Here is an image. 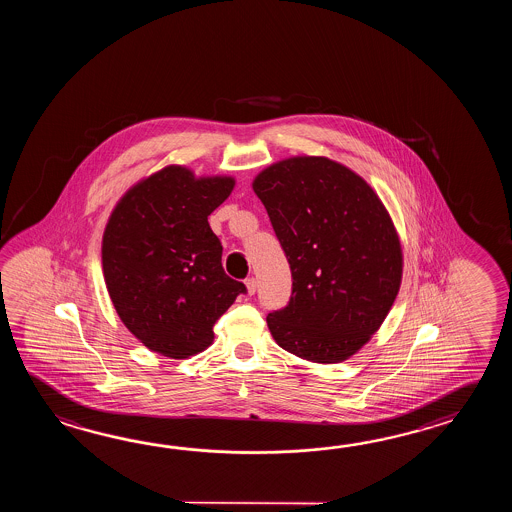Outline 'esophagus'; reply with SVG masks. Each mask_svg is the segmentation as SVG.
Here are the masks:
<instances>
[{
	"mask_svg": "<svg viewBox=\"0 0 512 512\" xmlns=\"http://www.w3.org/2000/svg\"><path fill=\"white\" fill-rule=\"evenodd\" d=\"M245 287H247V293L254 294L258 289V282L254 278H249V280H245Z\"/></svg>",
	"mask_w": 512,
	"mask_h": 512,
	"instance_id": "esophagus-1",
	"label": "esophagus"
}]
</instances>
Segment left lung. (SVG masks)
I'll return each mask as SVG.
<instances>
[{
	"label": "left lung",
	"instance_id": "obj_1",
	"mask_svg": "<svg viewBox=\"0 0 512 512\" xmlns=\"http://www.w3.org/2000/svg\"><path fill=\"white\" fill-rule=\"evenodd\" d=\"M291 265L289 305L267 316L280 348L337 364L379 331L403 280V247L381 197L348 166L294 155L252 181Z\"/></svg>",
	"mask_w": 512,
	"mask_h": 512
}]
</instances>
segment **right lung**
<instances>
[{"label":"right lung","instance_id":"right-lung-1","mask_svg":"<svg viewBox=\"0 0 512 512\" xmlns=\"http://www.w3.org/2000/svg\"><path fill=\"white\" fill-rule=\"evenodd\" d=\"M230 175L181 164L120 197L102 236V271L122 324L146 348L188 359L214 342L212 327L245 285L229 278L208 216L232 194Z\"/></svg>","mask_w":512,"mask_h":512}]
</instances>
